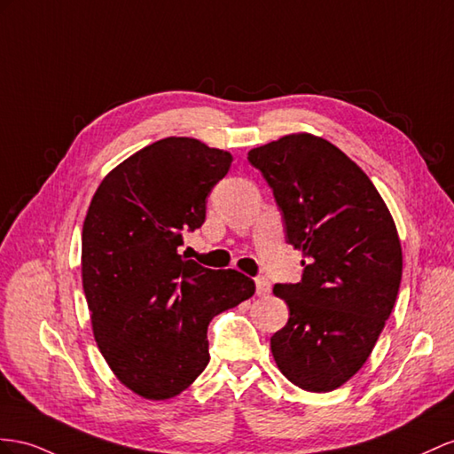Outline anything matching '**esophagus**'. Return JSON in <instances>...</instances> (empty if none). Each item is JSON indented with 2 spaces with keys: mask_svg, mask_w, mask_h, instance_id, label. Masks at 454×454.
<instances>
[{
  "mask_svg": "<svg viewBox=\"0 0 454 454\" xmlns=\"http://www.w3.org/2000/svg\"><path fill=\"white\" fill-rule=\"evenodd\" d=\"M254 286H257V295H269V294H270V282H269V278L259 276L257 280H254Z\"/></svg>",
  "mask_w": 454,
  "mask_h": 454,
  "instance_id": "obj_1",
  "label": "esophagus"
}]
</instances>
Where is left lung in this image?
<instances>
[{
	"label": "left lung",
	"instance_id": "left-lung-1",
	"mask_svg": "<svg viewBox=\"0 0 454 454\" xmlns=\"http://www.w3.org/2000/svg\"><path fill=\"white\" fill-rule=\"evenodd\" d=\"M280 207L287 243L303 254V278L276 284L289 320L270 338L282 374L326 393L363 368L389 318L403 276L397 228L374 184L328 139L289 134L254 147Z\"/></svg>",
	"mask_w": 454,
	"mask_h": 454
}]
</instances>
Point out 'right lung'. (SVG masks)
<instances>
[{"label":"right lung","mask_w":454,"mask_h":454,"mask_svg":"<svg viewBox=\"0 0 454 454\" xmlns=\"http://www.w3.org/2000/svg\"><path fill=\"white\" fill-rule=\"evenodd\" d=\"M228 151L165 137L114 167L82 228V286L91 330L122 386L151 401L176 397L208 364L207 328L254 294L238 270L178 254L182 231L205 223L207 195Z\"/></svg>","instance_id":"add662e5"}]
</instances>
